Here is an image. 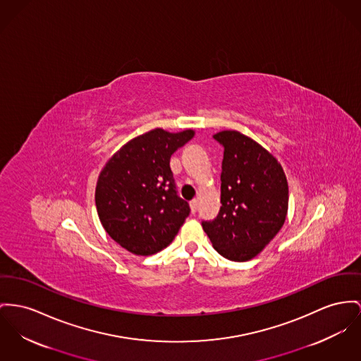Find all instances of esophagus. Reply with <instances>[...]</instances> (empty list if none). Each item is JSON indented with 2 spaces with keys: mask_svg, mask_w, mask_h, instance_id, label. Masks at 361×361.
I'll return each instance as SVG.
<instances>
[{
  "mask_svg": "<svg viewBox=\"0 0 361 361\" xmlns=\"http://www.w3.org/2000/svg\"><path fill=\"white\" fill-rule=\"evenodd\" d=\"M197 205H198V201L197 200H192L190 201V209H192V214L197 212Z\"/></svg>",
  "mask_w": 361,
  "mask_h": 361,
  "instance_id": "esophagus-1",
  "label": "esophagus"
}]
</instances>
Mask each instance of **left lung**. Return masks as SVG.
I'll return each mask as SVG.
<instances>
[{
  "label": "left lung",
  "instance_id": "obj_1",
  "mask_svg": "<svg viewBox=\"0 0 361 361\" xmlns=\"http://www.w3.org/2000/svg\"><path fill=\"white\" fill-rule=\"evenodd\" d=\"M223 146L220 211L202 228L217 253L233 262L256 257L282 228L288 215L286 175L262 145L238 131H220Z\"/></svg>",
  "mask_w": 361,
  "mask_h": 361
}]
</instances>
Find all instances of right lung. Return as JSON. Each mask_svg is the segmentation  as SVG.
I'll return each instance as SVG.
<instances>
[{
  "instance_id": "obj_1",
  "label": "right lung",
  "mask_w": 361,
  "mask_h": 361,
  "mask_svg": "<svg viewBox=\"0 0 361 361\" xmlns=\"http://www.w3.org/2000/svg\"><path fill=\"white\" fill-rule=\"evenodd\" d=\"M192 130L154 128L118 150L98 176L97 212L108 235L126 250L154 255L173 240L190 214L175 186L169 160Z\"/></svg>"
}]
</instances>
